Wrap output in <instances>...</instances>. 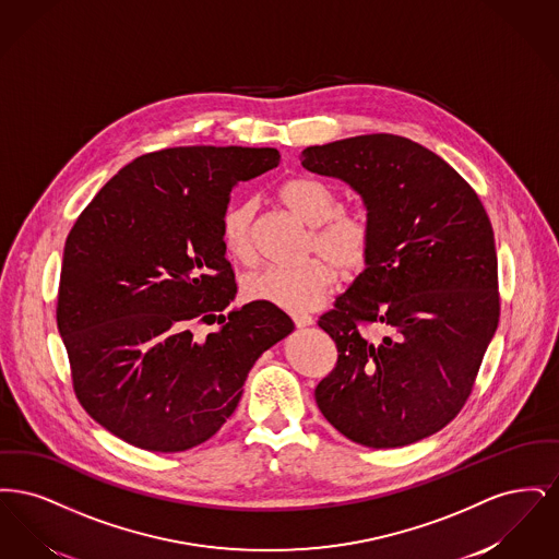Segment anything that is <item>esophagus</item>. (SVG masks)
I'll return each mask as SVG.
<instances>
[{"label":"esophagus","mask_w":559,"mask_h":559,"mask_svg":"<svg viewBox=\"0 0 559 559\" xmlns=\"http://www.w3.org/2000/svg\"><path fill=\"white\" fill-rule=\"evenodd\" d=\"M292 320L295 322V326H308V324H312L314 319L310 317V314H301V312H295L292 314Z\"/></svg>","instance_id":"esophagus-1"}]
</instances>
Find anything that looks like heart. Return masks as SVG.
Wrapping results in <instances>:
<instances>
[{"label":"heart","mask_w":559,"mask_h":559,"mask_svg":"<svg viewBox=\"0 0 559 559\" xmlns=\"http://www.w3.org/2000/svg\"><path fill=\"white\" fill-rule=\"evenodd\" d=\"M281 201L312 226L306 253L293 266H266L242 278V293L289 312H304L319 304L335 285L337 274L354 276L371 260L374 226L365 210L342 207L337 190L314 178H293L281 187ZM255 201L242 199L228 205L219 219V239L228 255L242 264L255 258L253 217Z\"/></svg>","instance_id":"b5f03b06"}]
</instances>
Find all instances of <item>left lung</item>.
<instances>
[{"label":"left lung","instance_id":"1","mask_svg":"<svg viewBox=\"0 0 559 559\" xmlns=\"http://www.w3.org/2000/svg\"><path fill=\"white\" fill-rule=\"evenodd\" d=\"M301 165L360 192L374 226L369 264L319 319L337 346L320 413L369 449L424 440L465 406L499 324L488 213L447 160L394 133L308 146Z\"/></svg>","mask_w":559,"mask_h":559}]
</instances>
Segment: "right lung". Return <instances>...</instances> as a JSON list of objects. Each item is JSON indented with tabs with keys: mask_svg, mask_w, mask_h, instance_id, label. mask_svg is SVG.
Wrapping results in <instances>:
<instances>
[{
	"mask_svg": "<svg viewBox=\"0 0 559 559\" xmlns=\"http://www.w3.org/2000/svg\"><path fill=\"white\" fill-rule=\"evenodd\" d=\"M276 148L178 146L112 176L71 228L56 322L85 413L138 449L180 452L235 413L247 372L293 331L237 293L219 239L230 190L276 167ZM215 319L221 331L191 333Z\"/></svg>",
	"mask_w": 559,
	"mask_h": 559,
	"instance_id": "1",
	"label": "right lung"
}]
</instances>
